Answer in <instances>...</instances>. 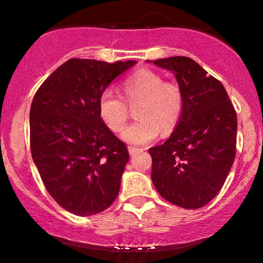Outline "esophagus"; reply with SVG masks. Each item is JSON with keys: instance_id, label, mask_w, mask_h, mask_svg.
Returning a JSON list of instances; mask_svg holds the SVG:
<instances>
[{"instance_id": "obj_1", "label": "esophagus", "mask_w": 263, "mask_h": 263, "mask_svg": "<svg viewBox=\"0 0 263 263\" xmlns=\"http://www.w3.org/2000/svg\"><path fill=\"white\" fill-rule=\"evenodd\" d=\"M140 148H137V147H132V146H129L128 147V152H129V155L131 156H134V155H136V153H138L140 152Z\"/></svg>"}]
</instances>
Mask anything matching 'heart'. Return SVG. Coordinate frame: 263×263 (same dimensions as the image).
<instances>
[{
  "mask_svg": "<svg viewBox=\"0 0 263 263\" xmlns=\"http://www.w3.org/2000/svg\"><path fill=\"white\" fill-rule=\"evenodd\" d=\"M121 87L129 105L140 102L136 108L138 119L121 132L123 141L141 146L155 140L159 129L163 135L173 131L184 106L183 92L178 84L164 81L157 71L141 69L128 75ZM124 101L111 89L104 90L99 98L100 117L115 132L120 131L127 121L128 105Z\"/></svg>",
  "mask_w": 263,
  "mask_h": 263,
  "instance_id": "obj_1",
  "label": "heart"
}]
</instances>
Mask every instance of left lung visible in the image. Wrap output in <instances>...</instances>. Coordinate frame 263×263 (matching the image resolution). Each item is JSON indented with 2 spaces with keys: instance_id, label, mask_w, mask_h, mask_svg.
<instances>
[{
  "instance_id": "1",
  "label": "left lung",
  "mask_w": 263,
  "mask_h": 263,
  "mask_svg": "<svg viewBox=\"0 0 263 263\" xmlns=\"http://www.w3.org/2000/svg\"><path fill=\"white\" fill-rule=\"evenodd\" d=\"M176 75L184 98L176 129L152 156V182L170 203L199 209L216 197L236 155L237 117L225 87L186 57L155 60Z\"/></svg>"
}]
</instances>
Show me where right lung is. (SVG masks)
<instances>
[{
    "label": "right lung",
    "mask_w": 263,
    "mask_h": 263,
    "mask_svg": "<svg viewBox=\"0 0 263 263\" xmlns=\"http://www.w3.org/2000/svg\"><path fill=\"white\" fill-rule=\"evenodd\" d=\"M135 60L69 59L45 79L29 112L32 158L45 189L79 216L106 210L119 195L129 155L105 125L99 98Z\"/></svg>",
    "instance_id": "right-lung-1"
}]
</instances>
